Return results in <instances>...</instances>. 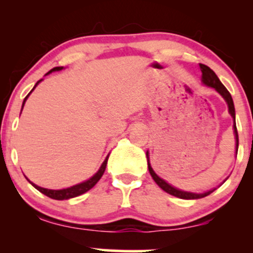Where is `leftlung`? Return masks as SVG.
I'll list each match as a JSON object with an SVG mask.
<instances>
[{"label": "left lung", "mask_w": 253, "mask_h": 253, "mask_svg": "<svg viewBox=\"0 0 253 253\" xmlns=\"http://www.w3.org/2000/svg\"><path fill=\"white\" fill-rule=\"evenodd\" d=\"M200 69H201V71H202V82L205 83L206 85L211 86V88L215 89L216 91L219 92V94L221 95L223 98H225V101L228 104L229 114H231L232 118L234 119L233 128H234V135H236V141H237L236 149H237V153H238V145H239V138H238V130H237V126H236V110H234V104H233V100H232L231 94H229L228 90L225 88V85H223V84L220 82V80L217 78L215 72L211 70V68H208V66L205 65V64H200ZM146 156H147V159H149V152H146ZM147 165H149V171H150L151 176H152L153 181H155L157 184H158L159 187H161L164 191H167L168 194H170V195L179 197V199H183V200H195V199H201V197L210 195V194H211L214 190H215V189L210 190V191H207V193H203V194L188 193V191L178 190V189H176V188L171 187L169 183L165 182L164 179L161 178V177L157 176L155 171H153L152 168H151L150 162L147 163Z\"/></svg>", "instance_id": "obj_1"}]
</instances>
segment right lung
<instances>
[{"instance_id":"add662e5","label":"right lung","mask_w":253,"mask_h":253,"mask_svg":"<svg viewBox=\"0 0 253 253\" xmlns=\"http://www.w3.org/2000/svg\"><path fill=\"white\" fill-rule=\"evenodd\" d=\"M62 69H63V66H57V68H53V69H52V70L48 71L47 74H51L52 71H59V70H62ZM47 74H46V75H47ZM40 81H42V80H40ZM40 81H38L36 85H34V88H36V86L38 85V83H39ZM34 88L31 90V92L33 91ZM31 92H30V94H31ZM30 94H28V95H30ZM28 95L25 97L24 104H25V102H26V100H27ZM24 104H22V107H24ZM108 157H109V156H107L106 161L103 162L102 165H101L100 170H98L97 172L95 173V175L91 177V178H89L88 181H85V182H83V183H80V184L74 185V187L66 188V189H62V190L45 189V188H42V187H39V185H36V184H34V183H32L31 181H30V182H31V184L33 185L34 188H36V189H38V190L40 191V193H42L43 195L51 197V199H53V200H68V199H72V197L80 196V195H82V194L86 193V191L91 189V188L94 187V185L96 184V183H97L98 181H100V178H101V177H102V175H103L104 170H106L107 162H108Z\"/></svg>"}]
</instances>
